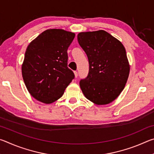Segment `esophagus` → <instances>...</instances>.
<instances>
[{"label": "esophagus", "instance_id": "esophagus-1", "mask_svg": "<svg viewBox=\"0 0 154 154\" xmlns=\"http://www.w3.org/2000/svg\"><path fill=\"white\" fill-rule=\"evenodd\" d=\"M74 74H75V77H77V76H78L77 72V71H74Z\"/></svg>", "mask_w": 154, "mask_h": 154}]
</instances>
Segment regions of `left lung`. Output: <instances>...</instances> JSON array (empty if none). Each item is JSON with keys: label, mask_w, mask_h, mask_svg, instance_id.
Returning <instances> with one entry per match:
<instances>
[{"label": "left lung", "mask_w": 154, "mask_h": 154, "mask_svg": "<svg viewBox=\"0 0 154 154\" xmlns=\"http://www.w3.org/2000/svg\"><path fill=\"white\" fill-rule=\"evenodd\" d=\"M77 39L90 64L88 77L79 83L83 94L96 105L111 103L124 90L129 76L123 44L103 30L80 32Z\"/></svg>", "instance_id": "obj_1"}]
</instances>
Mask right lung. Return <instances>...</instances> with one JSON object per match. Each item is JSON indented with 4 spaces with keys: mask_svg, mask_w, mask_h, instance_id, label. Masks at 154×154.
<instances>
[{
    "mask_svg": "<svg viewBox=\"0 0 154 154\" xmlns=\"http://www.w3.org/2000/svg\"><path fill=\"white\" fill-rule=\"evenodd\" d=\"M75 34L49 29L28 45L22 65L23 79L32 97L50 104L62 97L75 75L67 66V49Z\"/></svg>",
    "mask_w": 154,
    "mask_h": 154,
    "instance_id": "1",
    "label": "right lung"
}]
</instances>
